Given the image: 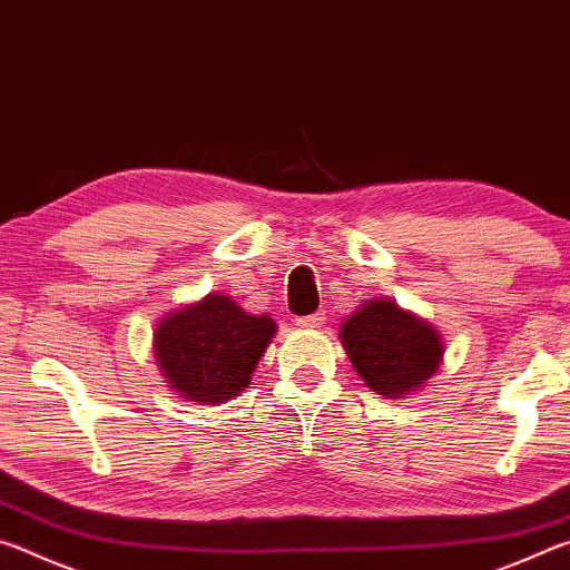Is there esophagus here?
<instances>
[{
	"instance_id": "obj_1",
	"label": "esophagus",
	"mask_w": 570,
	"mask_h": 570,
	"mask_svg": "<svg viewBox=\"0 0 570 570\" xmlns=\"http://www.w3.org/2000/svg\"><path fill=\"white\" fill-rule=\"evenodd\" d=\"M326 322L324 312L308 314V316H296V326H322Z\"/></svg>"
}]
</instances>
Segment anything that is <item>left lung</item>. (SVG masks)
Segmentation results:
<instances>
[{
  "label": "left lung",
  "mask_w": 570,
  "mask_h": 570,
  "mask_svg": "<svg viewBox=\"0 0 570 570\" xmlns=\"http://www.w3.org/2000/svg\"><path fill=\"white\" fill-rule=\"evenodd\" d=\"M340 342L366 387L387 400L422 390L445 356L440 330L384 296L346 316Z\"/></svg>",
  "instance_id": "left-lung-1"
}]
</instances>
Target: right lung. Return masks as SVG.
<instances>
[{
	"label": "right lung",
	"instance_id": "add662e5",
	"mask_svg": "<svg viewBox=\"0 0 570 570\" xmlns=\"http://www.w3.org/2000/svg\"><path fill=\"white\" fill-rule=\"evenodd\" d=\"M276 330L272 316L244 312L234 296L206 294L163 316L153 352L178 397L216 407L248 387Z\"/></svg>",
	"mask_w": 570,
	"mask_h": 570
}]
</instances>
